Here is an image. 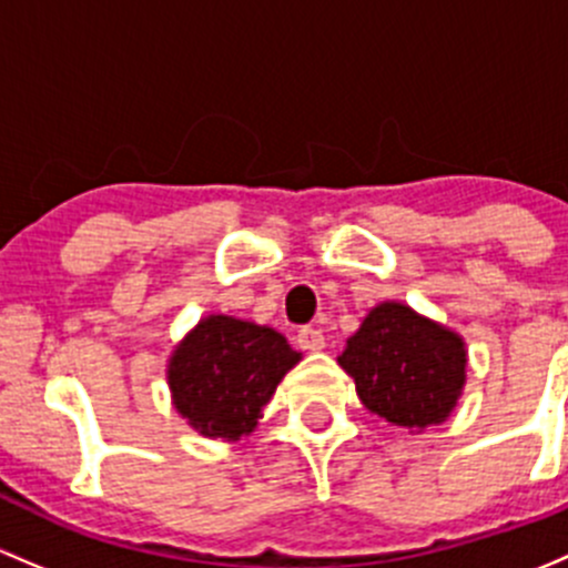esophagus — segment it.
Returning a JSON list of instances; mask_svg holds the SVG:
<instances>
[{
    "label": "esophagus",
    "instance_id": "1",
    "mask_svg": "<svg viewBox=\"0 0 568 568\" xmlns=\"http://www.w3.org/2000/svg\"><path fill=\"white\" fill-rule=\"evenodd\" d=\"M297 347L306 349V353H320V349H325L323 331H317V327H301V331H297Z\"/></svg>",
    "mask_w": 568,
    "mask_h": 568
}]
</instances>
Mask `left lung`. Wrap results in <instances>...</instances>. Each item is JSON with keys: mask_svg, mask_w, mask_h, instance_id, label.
<instances>
[{"mask_svg": "<svg viewBox=\"0 0 568 568\" xmlns=\"http://www.w3.org/2000/svg\"><path fill=\"white\" fill-rule=\"evenodd\" d=\"M338 366L355 379L366 410L424 432L448 420L467 379L465 338L407 303L383 301L347 338Z\"/></svg>", "mask_w": 568, "mask_h": 568, "instance_id": "1", "label": "left lung"}]
</instances>
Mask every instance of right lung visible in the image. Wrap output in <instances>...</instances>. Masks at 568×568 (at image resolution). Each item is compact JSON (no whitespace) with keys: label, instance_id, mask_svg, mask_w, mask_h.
<instances>
[{"label":"right lung","instance_id":"obj_1","mask_svg":"<svg viewBox=\"0 0 568 568\" xmlns=\"http://www.w3.org/2000/svg\"><path fill=\"white\" fill-rule=\"evenodd\" d=\"M301 358L273 327L207 314L169 355L172 405L202 437L237 443L256 429L278 383Z\"/></svg>","mask_w":568,"mask_h":568}]
</instances>
